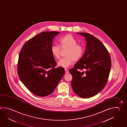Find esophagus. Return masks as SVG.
Here are the masks:
<instances>
[{
    "label": "esophagus",
    "mask_w": 127,
    "mask_h": 127,
    "mask_svg": "<svg viewBox=\"0 0 127 127\" xmlns=\"http://www.w3.org/2000/svg\"><path fill=\"white\" fill-rule=\"evenodd\" d=\"M65 73H69V71L67 70L66 69H65Z\"/></svg>",
    "instance_id": "34e87169"
}]
</instances>
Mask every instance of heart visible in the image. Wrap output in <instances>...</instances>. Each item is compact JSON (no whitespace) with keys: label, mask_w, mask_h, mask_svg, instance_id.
I'll return each mask as SVG.
<instances>
[{"label":"heart","mask_w":127,"mask_h":127,"mask_svg":"<svg viewBox=\"0 0 127 127\" xmlns=\"http://www.w3.org/2000/svg\"><path fill=\"white\" fill-rule=\"evenodd\" d=\"M60 46L62 49H67L65 53V57L60 60L58 65L64 68H67L72 65L74 61H78L82 57L84 53V48L80 44H77V41L71 34H67L60 38ZM59 46L52 45L51 51L53 56L59 59L60 57L61 49Z\"/></svg>","instance_id":"1"}]
</instances>
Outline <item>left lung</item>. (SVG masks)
I'll return each mask as SVG.
<instances>
[{"mask_svg": "<svg viewBox=\"0 0 127 127\" xmlns=\"http://www.w3.org/2000/svg\"><path fill=\"white\" fill-rule=\"evenodd\" d=\"M77 33L85 37V53L74 68L71 86L77 95L84 98L95 95L106 86L111 67L110 55L98 38L91 34Z\"/></svg>", "mask_w": 127, "mask_h": 127, "instance_id": "1", "label": "left lung"}]
</instances>
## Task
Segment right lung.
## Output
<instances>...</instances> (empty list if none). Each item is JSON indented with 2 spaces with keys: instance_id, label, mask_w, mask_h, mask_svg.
<instances>
[{
  "instance_id": "add662e5",
  "label": "right lung",
  "mask_w": 127,
  "mask_h": 127,
  "mask_svg": "<svg viewBox=\"0 0 127 127\" xmlns=\"http://www.w3.org/2000/svg\"><path fill=\"white\" fill-rule=\"evenodd\" d=\"M60 32H44L29 40L20 52L17 71L23 85L36 95L44 97L54 91L65 74L51 51L53 39Z\"/></svg>"
}]
</instances>
